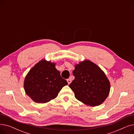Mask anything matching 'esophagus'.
<instances>
[{
    "label": "esophagus",
    "instance_id": "34e87169",
    "mask_svg": "<svg viewBox=\"0 0 134 134\" xmlns=\"http://www.w3.org/2000/svg\"><path fill=\"white\" fill-rule=\"evenodd\" d=\"M67 82H68V84H70V83H71V82H72L71 79H68L67 80Z\"/></svg>",
    "mask_w": 134,
    "mask_h": 134
}]
</instances>
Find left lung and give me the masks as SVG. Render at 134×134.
<instances>
[{
	"mask_svg": "<svg viewBox=\"0 0 134 134\" xmlns=\"http://www.w3.org/2000/svg\"><path fill=\"white\" fill-rule=\"evenodd\" d=\"M75 79L69 87L75 97L91 107L102 104L109 94L110 83L105 73L94 63L85 60L76 64L73 71Z\"/></svg>",
	"mask_w": 134,
	"mask_h": 134,
	"instance_id": "1",
	"label": "left lung"
}]
</instances>
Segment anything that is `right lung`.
<instances>
[{
  "label": "right lung",
  "instance_id": "add662e5",
  "mask_svg": "<svg viewBox=\"0 0 134 134\" xmlns=\"http://www.w3.org/2000/svg\"><path fill=\"white\" fill-rule=\"evenodd\" d=\"M67 84L55 68V63L42 59L27 73L24 88L34 102L46 103L55 99L62 88Z\"/></svg>",
  "mask_w": 134,
  "mask_h": 134
}]
</instances>
